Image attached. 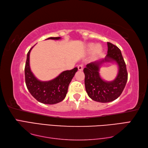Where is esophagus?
<instances>
[{"label": "esophagus", "mask_w": 148, "mask_h": 148, "mask_svg": "<svg viewBox=\"0 0 148 148\" xmlns=\"http://www.w3.org/2000/svg\"><path fill=\"white\" fill-rule=\"evenodd\" d=\"M77 69L79 71H82L83 69V64H79L77 66Z\"/></svg>", "instance_id": "obj_1"}]
</instances>
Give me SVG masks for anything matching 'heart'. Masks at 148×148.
Returning a JSON list of instances; mask_svg holds the SVG:
<instances>
[{
  "mask_svg": "<svg viewBox=\"0 0 148 148\" xmlns=\"http://www.w3.org/2000/svg\"><path fill=\"white\" fill-rule=\"evenodd\" d=\"M88 48L90 50V51H92V50L95 49V53H99L102 50L101 46L99 45H95V44L91 43L88 46Z\"/></svg>",
  "mask_w": 148,
  "mask_h": 148,
  "instance_id": "obj_1",
  "label": "heart"
}]
</instances>
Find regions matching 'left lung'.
I'll return each instance as SVG.
<instances>
[{
  "mask_svg": "<svg viewBox=\"0 0 148 148\" xmlns=\"http://www.w3.org/2000/svg\"><path fill=\"white\" fill-rule=\"evenodd\" d=\"M108 54L100 61L91 62L83 69L84 84L90 98L96 102L106 103L118 99L123 91L128 79L126 64L117 46L108 42ZM114 61L119 67V73L112 82L103 80L99 76V65L104 62Z\"/></svg>",
  "mask_w": 148,
  "mask_h": 148,
  "instance_id": "obj_1",
  "label": "left lung"
}]
</instances>
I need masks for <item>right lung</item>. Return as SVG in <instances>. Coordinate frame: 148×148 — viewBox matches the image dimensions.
<instances>
[{
    "instance_id": "add662e5",
    "label": "right lung",
    "mask_w": 148,
    "mask_h": 148,
    "mask_svg": "<svg viewBox=\"0 0 148 148\" xmlns=\"http://www.w3.org/2000/svg\"><path fill=\"white\" fill-rule=\"evenodd\" d=\"M61 37H49L47 39L58 40ZM32 47L27 53L25 67V83L30 93L37 101L45 104H55L62 101L67 93L69 85L77 71L75 67L70 71L62 72L55 79L48 81H41L37 79L30 70V53Z\"/></svg>"
}]
</instances>
